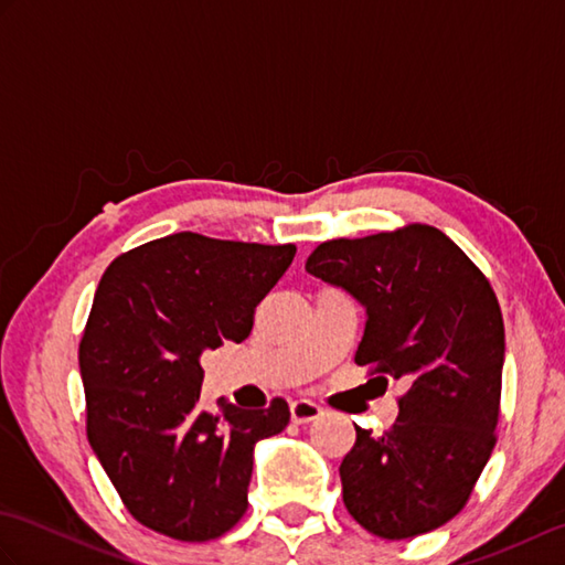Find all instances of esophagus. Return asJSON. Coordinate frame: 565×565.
<instances>
[{
  "label": "esophagus",
  "instance_id": "esophagus-1",
  "mask_svg": "<svg viewBox=\"0 0 565 565\" xmlns=\"http://www.w3.org/2000/svg\"><path fill=\"white\" fill-rule=\"evenodd\" d=\"M322 415V407L313 401H294L291 403V419L296 425H306V423H313Z\"/></svg>",
  "mask_w": 565,
  "mask_h": 565
}]
</instances>
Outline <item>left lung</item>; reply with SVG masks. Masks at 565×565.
Returning <instances> with one entry per match:
<instances>
[{"label": "left lung", "mask_w": 565, "mask_h": 565, "mask_svg": "<svg viewBox=\"0 0 565 565\" xmlns=\"http://www.w3.org/2000/svg\"><path fill=\"white\" fill-rule=\"evenodd\" d=\"M306 269L366 308L354 362L407 383L381 437L354 425L344 508L381 539L437 530L463 510L498 441L505 326L493 286L425 223L326 239Z\"/></svg>", "instance_id": "1"}]
</instances>
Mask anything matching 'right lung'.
<instances>
[{
	"label": "right lung",
	"mask_w": 565,
	"mask_h": 565,
	"mask_svg": "<svg viewBox=\"0 0 565 565\" xmlns=\"http://www.w3.org/2000/svg\"><path fill=\"white\" fill-rule=\"evenodd\" d=\"M296 245L174 233L104 271L79 342L87 437L126 510L179 542H211L247 510L252 449L291 411L201 413L199 356L243 342Z\"/></svg>",
	"instance_id": "add662e5"
}]
</instances>
